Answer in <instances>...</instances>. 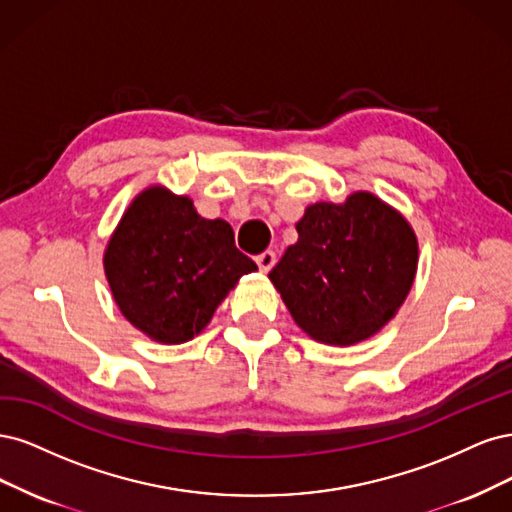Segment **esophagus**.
Wrapping results in <instances>:
<instances>
[{"label":"esophagus","instance_id":"34e87169","mask_svg":"<svg viewBox=\"0 0 512 512\" xmlns=\"http://www.w3.org/2000/svg\"><path fill=\"white\" fill-rule=\"evenodd\" d=\"M257 266H259V270L263 272V274H268L274 266H276V255L272 253V251H266V253H261V255H257Z\"/></svg>","mask_w":512,"mask_h":512}]
</instances>
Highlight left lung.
<instances>
[{
  "instance_id": "1",
  "label": "left lung",
  "mask_w": 512,
  "mask_h": 512,
  "mask_svg": "<svg viewBox=\"0 0 512 512\" xmlns=\"http://www.w3.org/2000/svg\"><path fill=\"white\" fill-rule=\"evenodd\" d=\"M298 242L268 274L293 321L329 346L364 342L398 315L415 283L419 242L404 214L370 191L317 202Z\"/></svg>"
}]
</instances>
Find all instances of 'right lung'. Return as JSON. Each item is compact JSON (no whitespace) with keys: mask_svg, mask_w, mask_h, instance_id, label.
I'll list each match as a JSON object with an SVG mask.
<instances>
[{"mask_svg":"<svg viewBox=\"0 0 512 512\" xmlns=\"http://www.w3.org/2000/svg\"><path fill=\"white\" fill-rule=\"evenodd\" d=\"M255 261L236 249L223 219L197 214L189 195L140 191L104 249V272L121 315L159 344L202 334L214 310Z\"/></svg>","mask_w":512,"mask_h":512,"instance_id":"1","label":"right lung"}]
</instances>
